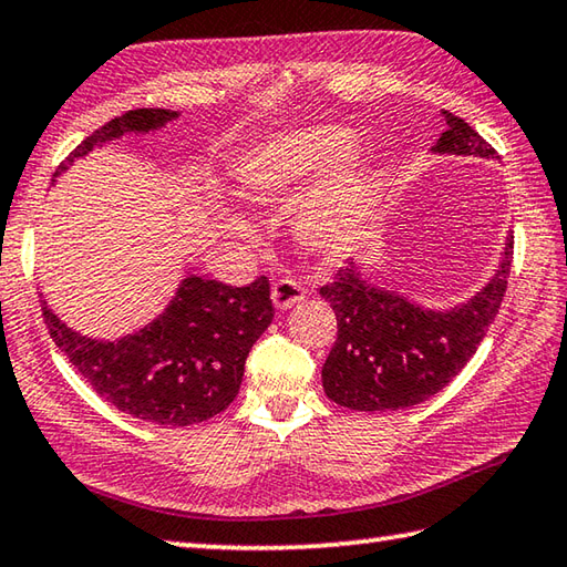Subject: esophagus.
Returning a JSON list of instances; mask_svg holds the SVG:
<instances>
[{"mask_svg": "<svg viewBox=\"0 0 567 567\" xmlns=\"http://www.w3.org/2000/svg\"><path fill=\"white\" fill-rule=\"evenodd\" d=\"M305 300L302 285L295 280V277H280L272 285V305L277 310H290V307L300 305Z\"/></svg>", "mask_w": 567, "mask_h": 567, "instance_id": "34e87169", "label": "esophagus"}]
</instances>
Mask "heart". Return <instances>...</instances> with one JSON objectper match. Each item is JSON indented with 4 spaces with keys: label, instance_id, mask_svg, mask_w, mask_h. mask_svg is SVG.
<instances>
[{
    "label": "heart",
    "instance_id": "b5f03b06",
    "mask_svg": "<svg viewBox=\"0 0 567 567\" xmlns=\"http://www.w3.org/2000/svg\"><path fill=\"white\" fill-rule=\"evenodd\" d=\"M354 151V131L344 126L287 131L245 153L235 181L245 198L260 208L292 200L317 181L297 208L295 235L307 250L337 257L357 248L372 215V173L359 163H344ZM230 225L250 233L243 220Z\"/></svg>",
    "mask_w": 567,
    "mask_h": 567
}]
</instances>
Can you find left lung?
I'll list each match as a JSON object with an SVG mask.
<instances>
[{
    "mask_svg": "<svg viewBox=\"0 0 567 567\" xmlns=\"http://www.w3.org/2000/svg\"><path fill=\"white\" fill-rule=\"evenodd\" d=\"M446 131L434 153L493 158V151L466 121L444 111ZM513 235L496 275L468 302L426 310L404 295L367 280L357 260L339 267L319 295L337 315V342L322 367L324 394L354 411H396L439 394L468 359L496 319L508 287Z\"/></svg>",
    "mask_w": 567,
    "mask_h": 567,
    "instance_id": "left-lung-1",
    "label": "left lung"
}]
</instances>
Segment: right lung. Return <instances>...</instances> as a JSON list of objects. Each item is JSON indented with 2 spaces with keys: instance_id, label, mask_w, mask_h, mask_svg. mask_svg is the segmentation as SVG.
<instances>
[{
  "instance_id": "obj_1",
  "label": "right lung",
  "mask_w": 567,
  "mask_h": 567,
  "mask_svg": "<svg viewBox=\"0 0 567 567\" xmlns=\"http://www.w3.org/2000/svg\"><path fill=\"white\" fill-rule=\"evenodd\" d=\"M173 118L178 111H126L81 141L56 176L96 146L126 133L158 131ZM41 312L54 344L109 404L148 424L190 426L220 414L238 396L245 359L270 327L275 307L267 277L233 287L188 275L151 324L113 342L74 332L44 300Z\"/></svg>"
}]
</instances>
